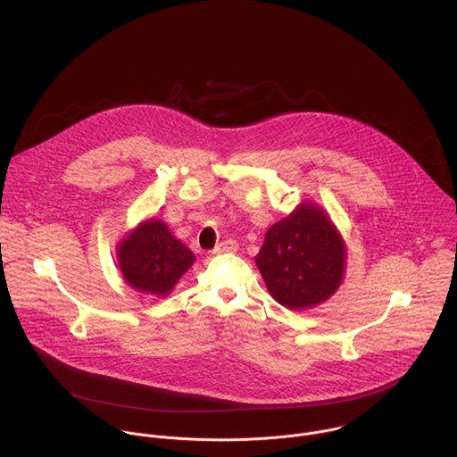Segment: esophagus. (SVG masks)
<instances>
[{
    "label": "esophagus",
    "mask_w": 457,
    "mask_h": 457,
    "mask_svg": "<svg viewBox=\"0 0 457 457\" xmlns=\"http://www.w3.org/2000/svg\"><path fill=\"white\" fill-rule=\"evenodd\" d=\"M236 250H237V243L232 241V239H227V241L220 243L212 252H214V253H232V252H236Z\"/></svg>",
    "instance_id": "1"
}]
</instances>
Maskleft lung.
Masks as SVG:
<instances>
[{"label":"left lung","instance_id":"1","mask_svg":"<svg viewBox=\"0 0 457 457\" xmlns=\"http://www.w3.org/2000/svg\"><path fill=\"white\" fill-rule=\"evenodd\" d=\"M255 262L270 295L290 310L315 306L341 283L345 250L326 212L303 204L274 223Z\"/></svg>","mask_w":457,"mask_h":457}]
</instances>
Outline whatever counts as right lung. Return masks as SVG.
Wrapping results in <instances>:
<instances>
[{"instance_id":"1","label":"right lung","mask_w":457,"mask_h":457,"mask_svg":"<svg viewBox=\"0 0 457 457\" xmlns=\"http://www.w3.org/2000/svg\"><path fill=\"white\" fill-rule=\"evenodd\" d=\"M123 278L133 288L165 295L190 269L195 255L160 220L142 223L120 248Z\"/></svg>"}]
</instances>
